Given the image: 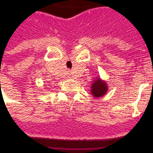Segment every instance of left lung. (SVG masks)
<instances>
[{
    "label": "left lung",
    "mask_w": 153,
    "mask_h": 153,
    "mask_svg": "<svg viewBox=\"0 0 153 153\" xmlns=\"http://www.w3.org/2000/svg\"><path fill=\"white\" fill-rule=\"evenodd\" d=\"M91 88V93L94 97H102L107 93L108 87L106 82L102 81V79L97 78L93 81Z\"/></svg>",
    "instance_id": "8db88e82"
}]
</instances>
